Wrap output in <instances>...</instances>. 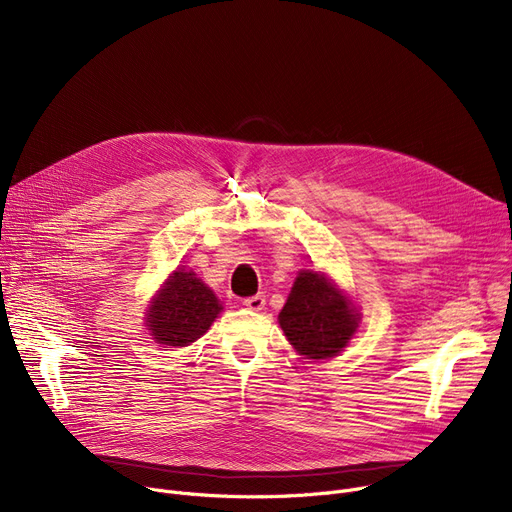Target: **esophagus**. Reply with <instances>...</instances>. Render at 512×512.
I'll return each mask as SVG.
<instances>
[{
    "mask_svg": "<svg viewBox=\"0 0 512 512\" xmlns=\"http://www.w3.org/2000/svg\"><path fill=\"white\" fill-rule=\"evenodd\" d=\"M242 305H245V307L251 309V311H261L263 305H265V294H263V292H261V294H255V297H249V299L242 301Z\"/></svg>",
    "mask_w": 512,
    "mask_h": 512,
    "instance_id": "1",
    "label": "esophagus"
}]
</instances>
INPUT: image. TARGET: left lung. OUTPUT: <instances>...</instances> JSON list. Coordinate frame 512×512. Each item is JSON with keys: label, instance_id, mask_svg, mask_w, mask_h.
<instances>
[{"label": "left lung", "instance_id": "1", "mask_svg": "<svg viewBox=\"0 0 512 512\" xmlns=\"http://www.w3.org/2000/svg\"><path fill=\"white\" fill-rule=\"evenodd\" d=\"M357 313L319 272L303 270L280 313V326L307 359L336 357L357 330Z\"/></svg>", "mask_w": 512, "mask_h": 512}]
</instances>
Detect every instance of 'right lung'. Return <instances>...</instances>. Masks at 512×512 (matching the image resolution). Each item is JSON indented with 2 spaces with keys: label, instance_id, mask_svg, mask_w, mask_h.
Returning a JSON list of instances; mask_svg holds the SVG:
<instances>
[{
  "label": "right lung",
  "instance_id": "obj_1",
  "mask_svg": "<svg viewBox=\"0 0 512 512\" xmlns=\"http://www.w3.org/2000/svg\"><path fill=\"white\" fill-rule=\"evenodd\" d=\"M220 311V301L193 272L178 270L153 301L147 326L159 344L186 346L209 330Z\"/></svg>",
  "mask_w": 512,
  "mask_h": 512
}]
</instances>
